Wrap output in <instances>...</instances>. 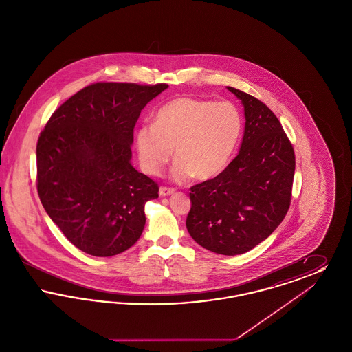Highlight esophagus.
Here are the masks:
<instances>
[{"label":"esophagus","mask_w":352,"mask_h":352,"mask_svg":"<svg viewBox=\"0 0 352 352\" xmlns=\"http://www.w3.org/2000/svg\"><path fill=\"white\" fill-rule=\"evenodd\" d=\"M173 194H174L173 188H168V187H161L160 188V197H168V195H173Z\"/></svg>","instance_id":"esophagus-1"}]
</instances>
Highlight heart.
I'll return each instance as SVG.
<instances>
[{"label":"heart","mask_w":352,"mask_h":352,"mask_svg":"<svg viewBox=\"0 0 352 352\" xmlns=\"http://www.w3.org/2000/svg\"><path fill=\"white\" fill-rule=\"evenodd\" d=\"M243 129L240 111L231 101L181 96L162 105L154 125H142L135 133L141 168L160 175L174 157L171 177L184 182L218 177L228 166Z\"/></svg>","instance_id":"1"}]
</instances>
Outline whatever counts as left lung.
Listing matches in <instances>:
<instances>
[{
    "mask_svg": "<svg viewBox=\"0 0 352 352\" xmlns=\"http://www.w3.org/2000/svg\"><path fill=\"white\" fill-rule=\"evenodd\" d=\"M244 107V135L234 161L191 187L186 227L203 248L234 256L251 251L281 224L296 170L293 146L268 107L227 87Z\"/></svg>",
    "mask_w": 352,
    "mask_h": 352,
    "instance_id": "8db88e82",
    "label": "left lung"
}]
</instances>
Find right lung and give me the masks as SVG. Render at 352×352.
Here are the masks:
<instances>
[{"mask_svg":"<svg viewBox=\"0 0 352 352\" xmlns=\"http://www.w3.org/2000/svg\"><path fill=\"white\" fill-rule=\"evenodd\" d=\"M168 84L96 83L63 102L36 144V188L47 215L80 251L109 257L145 227L158 186L133 168V129Z\"/></svg>","mask_w":352,"mask_h":352,"instance_id":"1","label":"right lung"}]
</instances>
